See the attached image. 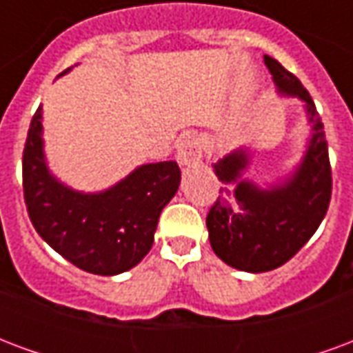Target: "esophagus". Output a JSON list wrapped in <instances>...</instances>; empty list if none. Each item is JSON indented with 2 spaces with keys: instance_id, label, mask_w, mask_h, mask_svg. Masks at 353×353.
<instances>
[{
  "instance_id": "esophagus-1",
  "label": "esophagus",
  "mask_w": 353,
  "mask_h": 353,
  "mask_svg": "<svg viewBox=\"0 0 353 353\" xmlns=\"http://www.w3.org/2000/svg\"><path fill=\"white\" fill-rule=\"evenodd\" d=\"M202 159V145L196 136L187 134L183 138L177 139V162L183 166H191Z\"/></svg>"
}]
</instances>
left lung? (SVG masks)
<instances>
[{"mask_svg":"<svg viewBox=\"0 0 353 353\" xmlns=\"http://www.w3.org/2000/svg\"><path fill=\"white\" fill-rule=\"evenodd\" d=\"M265 64L281 92L306 103L314 134L299 172L272 191L240 181L248 166V154L242 149L215 164V176L223 183H239L234 200L230 191L219 189L208 212L210 244L219 259L245 272L274 270L296 255L323 221L333 191L325 130L312 96L278 60L265 54Z\"/></svg>","mask_w":353,"mask_h":353,"instance_id":"obj_1","label":"left lung"}]
</instances>
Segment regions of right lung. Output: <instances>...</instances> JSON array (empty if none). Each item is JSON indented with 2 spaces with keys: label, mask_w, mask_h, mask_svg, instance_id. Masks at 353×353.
Wrapping results in <instances>:
<instances>
[{
  "label": "right lung",
  "mask_w": 353,
  "mask_h": 353,
  "mask_svg": "<svg viewBox=\"0 0 353 353\" xmlns=\"http://www.w3.org/2000/svg\"><path fill=\"white\" fill-rule=\"evenodd\" d=\"M179 179L177 162H157L139 166L100 194L75 192L58 183L47 170L41 108L30 123L22 154L30 221L54 252L85 272L113 276L138 265L153 245L162 208L177 192Z\"/></svg>",
  "instance_id": "right-lung-1"
}]
</instances>
